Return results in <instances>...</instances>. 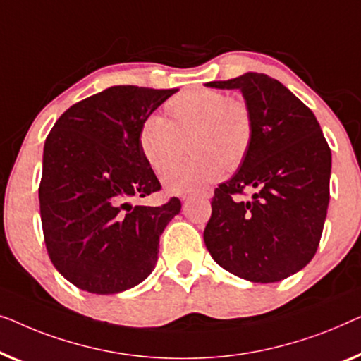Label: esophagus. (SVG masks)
Instances as JSON below:
<instances>
[{"instance_id":"34e87169","label":"esophagus","mask_w":361,"mask_h":361,"mask_svg":"<svg viewBox=\"0 0 361 361\" xmlns=\"http://www.w3.org/2000/svg\"><path fill=\"white\" fill-rule=\"evenodd\" d=\"M192 196H201V197H211V191H201V192H197V195H192ZM191 197V195L190 196H185V200H190Z\"/></svg>"}]
</instances>
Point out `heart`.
Masks as SVG:
<instances>
[{
	"mask_svg": "<svg viewBox=\"0 0 361 361\" xmlns=\"http://www.w3.org/2000/svg\"><path fill=\"white\" fill-rule=\"evenodd\" d=\"M166 119L152 116L142 124L139 145L147 164L164 176L184 156L193 159L165 178L166 190L186 192L219 180L224 169L235 170L247 159L253 139L252 114L240 98L222 91L191 88L165 104Z\"/></svg>",
	"mask_w": 361,
	"mask_h": 361,
	"instance_id": "obj_1",
	"label": "heart"
}]
</instances>
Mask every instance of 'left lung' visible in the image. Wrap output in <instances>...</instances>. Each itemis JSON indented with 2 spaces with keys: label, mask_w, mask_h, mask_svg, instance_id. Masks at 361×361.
I'll return each mask as SVG.
<instances>
[{
  "label": "left lung",
  "mask_w": 361,
  "mask_h": 361,
  "mask_svg": "<svg viewBox=\"0 0 361 361\" xmlns=\"http://www.w3.org/2000/svg\"><path fill=\"white\" fill-rule=\"evenodd\" d=\"M206 86L240 91L253 139L237 173L216 188L204 243L232 275L281 281L316 255L331 200V149L312 111L278 80L248 72ZM245 189L254 191L250 202L236 197Z\"/></svg>",
  "instance_id": "left-lung-1"
}]
</instances>
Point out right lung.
<instances>
[{
  "instance_id": "obj_1",
  "label": "right lung",
  "mask_w": 361,
  "mask_h": 361,
  "mask_svg": "<svg viewBox=\"0 0 361 361\" xmlns=\"http://www.w3.org/2000/svg\"><path fill=\"white\" fill-rule=\"evenodd\" d=\"M176 91L111 86L65 111L45 139L39 186L45 247L60 275L83 291H126L155 268L159 238L181 202L130 201L160 190L139 134Z\"/></svg>"
}]
</instances>
